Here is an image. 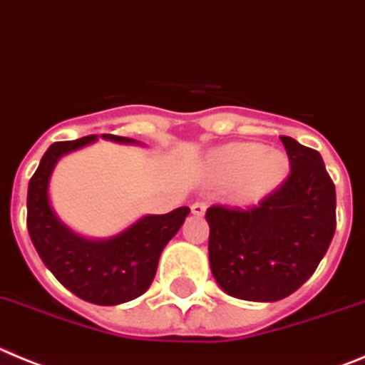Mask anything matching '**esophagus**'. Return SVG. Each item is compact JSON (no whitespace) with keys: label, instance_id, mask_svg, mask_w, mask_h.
Masks as SVG:
<instances>
[{"label":"esophagus","instance_id":"1","mask_svg":"<svg viewBox=\"0 0 365 365\" xmlns=\"http://www.w3.org/2000/svg\"><path fill=\"white\" fill-rule=\"evenodd\" d=\"M207 209V202H203V200H196L192 205H190V211H192V215L196 216H202L203 212H205Z\"/></svg>","mask_w":365,"mask_h":365}]
</instances>
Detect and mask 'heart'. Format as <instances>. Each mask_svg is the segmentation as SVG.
Wrapping results in <instances>:
<instances>
[{
	"label": "heart",
	"instance_id": "1",
	"mask_svg": "<svg viewBox=\"0 0 365 365\" xmlns=\"http://www.w3.org/2000/svg\"><path fill=\"white\" fill-rule=\"evenodd\" d=\"M211 167L218 178L232 180V192L240 200H255L285 178L289 163L280 150L262 149L255 143H231L212 154Z\"/></svg>",
	"mask_w": 365,
	"mask_h": 365
}]
</instances>
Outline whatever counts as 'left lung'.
<instances>
[{"mask_svg":"<svg viewBox=\"0 0 365 365\" xmlns=\"http://www.w3.org/2000/svg\"><path fill=\"white\" fill-rule=\"evenodd\" d=\"M289 176L258 202L211 205L209 260L220 287L251 302H277L311 278L336 229V192L320 153L280 136Z\"/></svg>","mask_w":365,"mask_h":365,"instance_id":"1","label":"left lung"}]
</instances>
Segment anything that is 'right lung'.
<instances>
[{"instance_id":"obj_1","label":"right lung","mask_w":365,"mask_h":365,"mask_svg":"<svg viewBox=\"0 0 365 365\" xmlns=\"http://www.w3.org/2000/svg\"><path fill=\"white\" fill-rule=\"evenodd\" d=\"M114 142L129 138L103 134ZM96 134L74 142L52 143L29 182L27 229L39 258L68 291L98 305H116L142 297L156 274L160 255L178 232L189 207L167 215H150L133 227L103 242H93L68 231L48 203V178L60 156L94 142Z\"/></svg>"}]
</instances>
